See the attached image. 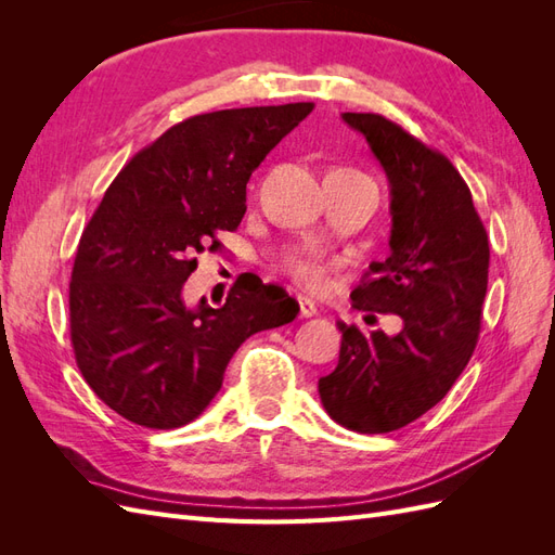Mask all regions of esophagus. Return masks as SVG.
Here are the masks:
<instances>
[{
    "mask_svg": "<svg viewBox=\"0 0 555 555\" xmlns=\"http://www.w3.org/2000/svg\"><path fill=\"white\" fill-rule=\"evenodd\" d=\"M298 314H300V319H310L317 314V306L310 298H298Z\"/></svg>",
    "mask_w": 555,
    "mask_h": 555,
    "instance_id": "esophagus-1",
    "label": "esophagus"
}]
</instances>
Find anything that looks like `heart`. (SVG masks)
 <instances>
[{"label": "heart", "mask_w": 555, "mask_h": 555, "mask_svg": "<svg viewBox=\"0 0 555 555\" xmlns=\"http://www.w3.org/2000/svg\"><path fill=\"white\" fill-rule=\"evenodd\" d=\"M351 173H359V171H351ZM359 176H363V173H359ZM331 266H333L331 261L317 257V255H294L287 259V263H284L287 273L310 292H319L326 287Z\"/></svg>", "instance_id": "heart-1"}]
</instances>
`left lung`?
<instances>
[{"label":"left lung","instance_id":"8db88e82","mask_svg":"<svg viewBox=\"0 0 555 555\" xmlns=\"http://www.w3.org/2000/svg\"><path fill=\"white\" fill-rule=\"evenodd\" d=\"M363 133L391 188V255L373 261L351 308L393 312L402 328L343 331L335 371L319 379L333 422L391 433L447 396L479 340L489 236L453 164L377 113H343Z\"/></svg>","mask_w":555,"mask_h":555}]
</instances>
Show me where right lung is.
<instances>
[{"instance_id": "add662e5", "label": "right lung", "mask_w": 555, "mask_h": 555, "mask_svg": "<svg viewBox=\"0 0 555 555\" xmlns=\"http://www.w3.org/2000/svg\"><path fill=\"white\" fill-rule=\"evenodd\" d=\"M314 104L229 108L182 120L133 155L82 231L69 326L90 389L127 422L171 430L222 389L236 349L289 324L298 304L275 284L238 278L227 304L184 306L198 251L236 231L263 157Z\"/></svg>"}]
</instances>
